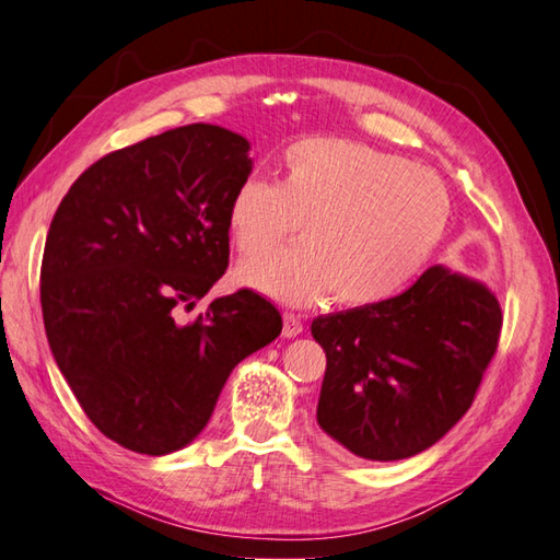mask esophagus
I'll list each match as a JSON object with an SVG mask.
<instances>
[{
    "label": "esophagus",
    "instance_id": "esophagus-1",
    "mask_svg": "<svg viewBox=\"0 0 560 560\" xmlns=\"http://www.w3.org/2000/svg\"><path fill=\"white\" fill-rule=\"evenodd\" d=\"M301 331H303V319H301V315L283 313V337L293 339V337H299Z\"/></svg>",
    "mask_w": 560,
    "mask_h": 560
}]
</instances>
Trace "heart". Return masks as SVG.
<instances>
[{
	"instance_id": "b5f03b06",
	"label": "heart",
	"mask_w": 560,
	"mask_h": 560,
	"mask_svg": "<svg viewBox=\"0 0 560 560\" xmlns=\"http://www.w3.org/2000/svg\"><path fill=\"white\" fill-rule=\"evenodd\" d=\"M440 175L361 141L305 137L279 156L277 183L247 177L229 199V233L243 257H265L299 231L303 243L247 261L249 287L287 303L335 293L368 307L399 293L445 233Z\"/></svg>"
}]
</instances>
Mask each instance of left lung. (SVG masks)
<instances>
[{"mask_svg":"<svg viewBox=\"0 0 560 560\" xmlns=\"http://www.w3.org/2000/svg\"><path fill=\"white\" fill-rule=\"evenodd\" d=\"M501 327L495 295L440 265L395 299L315 317L319 428L363 459L419 455L471 407Z\"/></svg>","mask_w":560,"mask_h":560,"instance_id":"left-lung-1","label":"left lung"}]
</instances>
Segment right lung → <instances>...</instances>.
Segmentation results:
<instances>
[{"instance_id": "1", "label": "right lung", "mask_w": 560, "mask_h": 560, "mask_svg": "<svg viewBox=\"0 0 560 560\" xmlns=\"http://www.w3.org/2000/svg\"><path fill=\"white\" fill-rule=\"evenodd\" d=\"M247 139L185 125L113 151L69 187L40 267L45 335L98 431L139 455L185 447L233 368L281 335V315L241 289L195 307L229 267V199Z\"/></svg>"}]
</instances>
